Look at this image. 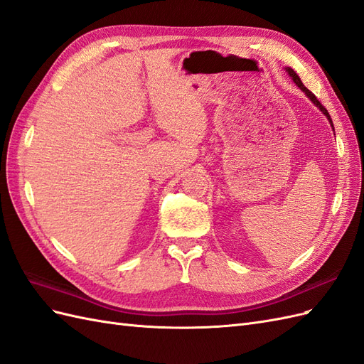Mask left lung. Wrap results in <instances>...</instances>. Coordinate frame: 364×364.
Instances as JSON below:
<instances>
[{"label":"left lung","mask_w":364,"mask_h":364,"mask_svg":"<svg viewBox=\"0 0 364 364\" xmlns=\"http://www.w3.org/2000/svg\"><path fill=\"white\" fill-rule=\"evenodd\" d=\"M285 71L289 73V75L291 77L293 82H294L297 86L301 87V90H302L305 94H306V97L310 98V100H311V102H313V103H314V105H316L318 109H321V111H322V112L326 115V118L329 119V123H331V126H333V119H331V117H329V114H328V111H326V109H325V106H322V105H321V102L317 100V97H316V95H314V94H313L310 90H306V87H305V86H304V83H302V80L299 79V75H297V74H296V73H294L291 68H285ZM333 129H334V126H333Z\"/></svg>","instance_id":"1"}]
</instances>
